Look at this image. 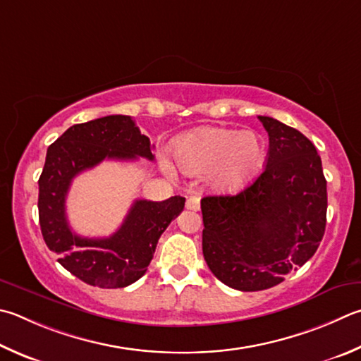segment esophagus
Instances as JSON below:
<instances>
[{
  "mask_svg": "<svg viewBox=\"0 0 361 361\" xmlns=\"http://www.w3.org/2000/svg\"><path fill=\"white\" fill-rule=\"evenodd\" d=\"M186 208L192 209V212H199V209H200V199L197 197V195H191V197H188Z\"/></svg>",
  "mask_w": 361,
  "mask_h": 361,
  "instance_id": "34e87169",
  "label": "esophagus"
}]
</instances>
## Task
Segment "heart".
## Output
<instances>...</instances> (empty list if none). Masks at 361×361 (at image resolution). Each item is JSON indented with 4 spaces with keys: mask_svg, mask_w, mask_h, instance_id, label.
<instances>
[{
    "mask_svg": "<svg viewBox=\"0 0 361 361\" xmlns=\"http://www.w3.org/2000/svg\"><path fill=\"white\" fill-rule=\"evenodd\" d=\"M265 142L254 130L200 128L176 143L175 158L183 172L208 173L214 189L232 192L247 185L264 167Z\"/></svg>",
    "mask_w": 361,
    "mask_h": 361,
    "instance_id": "obj_1",
    "label": "heart"
}]
</instances>
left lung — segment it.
Here are the masks:
<instances>
[{"label": "left lung", "instance_id": "8db88e82", "mask_svg": "<svg viewBox=\"0 0 361 361\" xmlns=\"http://www.w3.org/2000/svg\"><path fill=\"white\" fill-rule=\"evenodd\" d=\"M259 120L270 137L264 172L237 195L200 202L207 265L243 292L283 283L317 251L326 224V180L316 147L274 118Z\"/></svg>", "mask_w": 361, "mask_h": 361}]
</instances>
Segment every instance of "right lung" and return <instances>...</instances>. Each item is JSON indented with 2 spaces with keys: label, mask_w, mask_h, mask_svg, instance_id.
<instances>
[{
  "label": "right lung",
  "mask_w": 361,
  "mask_h": 361,
  "mask_svg": "<svg viewBox=\"0 0 361 361\" xmlns=\"http://www.w3.org/2000/svg\"><path fill=\"white\" fill-rule=\"evenodd\" d=\"M153 145L126 115H109L74 124L51 143L39 176V224L45 245L74 276L101 289L126 287L140 279L156 245L172 219L185 208V197L162 202L135 200L121 227L107 238H83L66 218L72 180L104 159L153 161Z\"/></svg>",
  "instance_id": "add662e5"
}]
</instances>
